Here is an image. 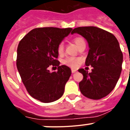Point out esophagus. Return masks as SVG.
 <instances>
[{"label":"esophagus","instance_id":"esophagus-1","mask_svg":"<svg viewBox=\"0 0 130 130\" xmlns=\"http://www.w3.org/2000/svg\"><path fill=\"white\" fill-rule=\"evenodd\" d=\"M77 72L76 70H75V69H72V73H75V72Z\"/></svg>","mask_w":130,"mask_h":130}]
</instances>
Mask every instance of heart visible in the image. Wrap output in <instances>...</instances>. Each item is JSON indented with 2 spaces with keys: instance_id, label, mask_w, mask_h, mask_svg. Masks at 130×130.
I'll return each mask as SVG.
<instances>
[{
  "instance_id": "obj_1",
  "label": "heart",
  "mask_w": 130,
  "mask_h": 130,
  "mask_svg": "<svg viewBox=\"0 0 130 130\" xmlns=\"http://www.w3.org/2000/svg\"><path fill=\"white\" fill-rule=\"evenodd\" d=\"M83 42H85V41H84L82 38L77 37L73 39V42L75 43L77 47L79 46V45L82 43ZM57 51H58V53L59 54H62L64 52V44H63V43H59V45H58V47H57ZM79 62H80V59L79 58L72 57H68L66 59H64V61H63V63L64 64H66V65L71 68H76L78 66Z\"/></svg>"
}]
</instances>
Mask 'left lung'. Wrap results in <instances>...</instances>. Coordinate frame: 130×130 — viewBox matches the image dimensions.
Listing matches in <instances>:
<instances>
[{
	"mask_svg": "<svg viewBox=\"0 0 130 130\" xmlns=\"http://www.w3.org/2000/svg\"><path fill=\"white\" fill-rule=\"evenodd\" d=\"M87 40L89 47L86 66L93 67L88 73L78 70L83 75L79 89L85 97L100 100L107 96L117 85L122 71L123 55L113 34L96 26H82L73 30Z\"/></svg>",
	"mask_w": 130,
	"mask_h": 130,
	"instance_id": "obj_1",
	"label": "left lung"
}]
</instances>
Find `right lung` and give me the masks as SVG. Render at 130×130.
I'll list each match as a JSON object with an SVG mask.
<instances>
[{
  "instance_id": "add662e5",
  "label": "right lung",
  "mask_w": 130,
  "mask_h": 130,
  "mask_svg": "<svg viewBox=\"0 0 130 130\" xmlns=\"http://www.w3.org/2000/svg\"><path fill=\"white\" fill-rule=\"evenodd\" d=\"M72 28H36L19 42L17 51V68L26 90L43 103L55 102L64 94L70 77V68L59 66L57 47ZM57 66V72H50L49 66Z\"/></svg>"
}]
</instances>
